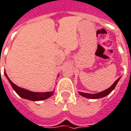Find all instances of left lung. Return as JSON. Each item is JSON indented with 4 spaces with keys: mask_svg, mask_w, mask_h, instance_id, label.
Masks as SVG:
<instances>
[{
    "mask_svg": "<svg viewBox=\"0 0 131 131\" xmlns=\"http://www.w3.org/2000/svg\"><path fill=\"white\" fill-rule=\"evenodd\" d=\"M120 78H118L114 82L113 84L110 87L108 88L107 89L103 91H101L100 93H98L96 94H90V93H82V92H79V94L80 95H82L83 97H86V98H89V99H99V98H102L103 97H105L107 96V95L110 93L114 89V88L116 87L117 83L118 82V80H120Z\"/></svg>",
    "mask_w": 131,
    "mask_h": 131,
    "instance_id": "8db88e82",
    "label": "left lung"
}]
</instances>
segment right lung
<instances>
[{"label":"right lung","mask_w":131,"mask_h":131,"mask_svg":"<svg viewBox=\"0 0 131 131\" xmlns=\"http://www.w3.org/2000/svg\"><path fill=\"white\" fill-rule=\"evenodd\" d=\"M5 76L7 77L8 80L9 81L11 85L12 86L13 89L15 90V91L21 97H22L24 99H28V100H31V101H41V100H45L50 97H51L54 93V91L52 92H46V93H36V92H32L28 90L24 89L22 88L19 87L18 86L15 84L13 82L11 81L7 76V74L5 72Z\"/></svg>","instance_id":"add662e5"}]
</instances>
